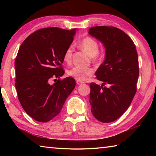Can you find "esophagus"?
Returning <instances> with one entry per match:
<instances>
[{"mask_svg":"<svg viewBox=\"0 0 156 156\" xmlns=\"http://www.w3.org/2000/svg\"><path fill=\"white\" fill-rule=\"evenodd\" d=\"M76 83H77V84H83V82L79 81V80H76Z\"/></svg>","mask_w":156,"mask_h":156,"instance_id":"1","label":"esophagus"}]
</instances>
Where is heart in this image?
Masks as SVG:
<instances>
[{"instance_id":"b5f03b06","label":"heart","mask_w":156,"mask_h":156,"mask_svg":"<svg viewBox=\"0 0 156 156\" xmlns=\"http://www.w3.org/2000/svg\"><path fill=\"white\" fill-rule=\"evenodd\" d=\"M78 46L81 49L85 51L89 56L93 57L95 61H99L101 60L102 55L98 52L99 44L98 41L91 36H85L81 39L78 43ZM73 47L72 46L68 47L65 50L63 55V60L66 63L72 62L73 56ZM93 73V69L90 68H82L78 67H72L67 71V74L74 78L76 80L83 81Z\"/></svg>"}]
</instances>
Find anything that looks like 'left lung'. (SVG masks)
Masks as SVG:
<instances>
[{"instance_id":"8db88e82","label":"left lung","mask_w":156,"mask_h":156,"mask_svg":"<svg viewBox=\"0 0 156 156\" xmlns=\"http://www.w3.org/2000/svg\"><path fill=\"white\" fill-rule=\"evenodd\" d=\"M89 34L105 48L104 62L96 72V78L103 84L90 83L91 113L100 122H112L126 112L136 93L138 53L131 38L118 28L96 26L89 29Z\"/></svg>"}]
</instances>
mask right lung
<instances>
[{
  "instance_id": "add662e5",
  "label": "right lung",
  "mask_w": 156,
  "mask_h": 156,
  "mask_svg": "<svg viewBox=\"0 0 156 156\" xmlns=\"http://www.w3.org/2000/svg\"><path fill=\"white\" fill-rule=\"evenodd\" d=\"M76 29L65 30L47 27L30 34L18 50L15 60L18 98L27 114L38 122H47L61 111L66 99L76 86L67 77L50 84L51 78H60L63 55L73 41Z\"/></svg>"
}]
</instances>
